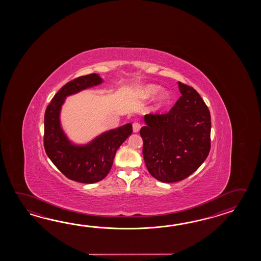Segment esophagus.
Instances as JSON below:
<instances>
[{
	"label": "esophagus",
	"mask_w": 261,
	"mask_h": 261,
	"mask_svg": "<svg viewBox=\"0 0 261 261\" xmlns=\"http://www.w3.org/2000/svg\"><path fill=\"white\" fill-rule=\"evenodd\" d=\"M133 133H138L141 128V124L139 122L133 123Z\"/></svg>",
	"instance_id": "obj_1"
}]
</instances>
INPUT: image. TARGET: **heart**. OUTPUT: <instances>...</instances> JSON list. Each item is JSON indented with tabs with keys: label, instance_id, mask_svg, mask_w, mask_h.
Here are the masks:
<instances>
[{
	"label": "heart",
	"instance_id": "obj_1",
	"mask_svg": "<svg viewBox=\"0 0 261 261\" xmlns=\"http://www.w3.org/2000/svg\"><path fill=\"white\" fill-rule=\"evenodd\" d=\"M160 89V88L158 86L155 85H148V86H145L144 89H142V95L144 96V98H148L152 95L155 94L158 92V90ZM169 99V96L165 92L161 93L159 97V106H163L167 100Z\"/></svg>",
	"mask_w": 261,
	"mask_h": 261
}]
</instances>
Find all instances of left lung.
<instances>
[{
	"mask_svg": "<svg viewBox=\"0 0 261 261\" xmlns=\"http://www.w3.org/2000/svg\"><path fill=\"white\" fill-rule=\"evenodd\" d=\"M182 96L166 114L144 116L140 134L150 174L163 183L189 177L211 149V115L192 87L178 82Z\"/></svg>",
	"mask_w": 261,
	"mask_h": 261,
	"instance_id": "1",
	"label": "left lung"
}]
</instances>
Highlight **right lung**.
I'll use <instances>...</instances> for the list:
<instances>
[{
    "instance_id": "obj_1",
    "label": "right lung",
    "mask_w": 261,
    "mask_h": 261,
    "mask_svg": "<svg viewBox=\"0 0 261 261\" xmlns=\"http://www.w3.org/2000/svg\"><path fill=\"white\" fill-rule=\"evenodd\" d=\"M101 82L97 73L74 78L56 93L44 113L45 153L67 178L79 183H96L106 177L111 170L118 147L133 133V125L128 123L80 146L71 144L61 129L60 112L67 96Z\"/></svg>"
}]
</instances>
